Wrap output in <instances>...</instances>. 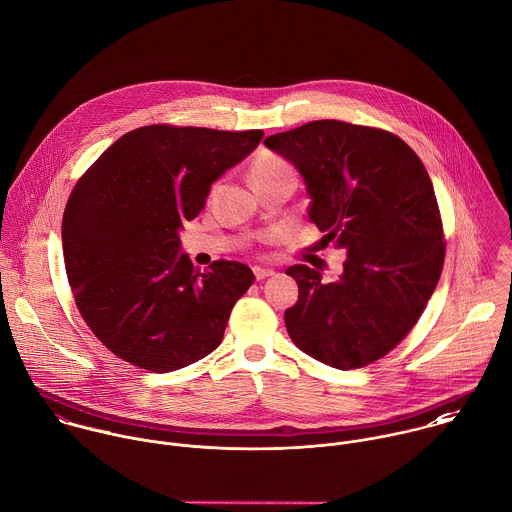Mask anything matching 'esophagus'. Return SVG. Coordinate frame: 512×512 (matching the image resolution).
Here are the masks:
<instances>
[{
	"label": "esophagus",
	"instance_id": "esophagus-1",
	"mask_svg": "<svg viewBox=\"0 0 512 512\" xmlns=\"http://www.w3.org/2000/svg\"><path fill=\"white\" fill-rule=\"evenodd\" d=\"M253 273H255V279H257V281H263V279H267V277H271V275H273V269L255 267V269H253Z\"/></svg>",
	"mask_w": 512,
	"mask_h": 512
}]
</instances>
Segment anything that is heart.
Returning <instances> with one entry per match:
<instances>
[{
  "label": "heart",
  "mask_w": 512,
  "mask_h": 512,
  "mask_svg": "<svg viewBox=\"0 0 512 512\" xmlns=\"http://www.w3.org/2000/svg\"><path fill=\"white\" fill-rule=\"evenodd\" d=\"M281 177L295 179V169L283 157L273 155V153H261L253 161V167H251L253 185L273 181V179H281Z\"/></svg>",
  "instance_id": "heart-1"
}]
</instances>
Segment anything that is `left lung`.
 <instances>
[{
  "mask_svg": "<svg viewBox=\"0 0 512 512\" xmlns=\"http://www.w3.org/2000/svg\"><path fill=\"white\" fill-rule=\"evenodd\" d=\"M307 183L321 245L345 249L343 275L293 265L299 301L287 333L309 357L359 369L393 351L417 325L443 271L445 233L431 177L395 133L335 119L269 135Z\"/></svg>",
  "mask_w": 512,
  "mask_h": 512,
  "instance_id": "left-lung-1",
  "label": "left lung"
}]
</instances>
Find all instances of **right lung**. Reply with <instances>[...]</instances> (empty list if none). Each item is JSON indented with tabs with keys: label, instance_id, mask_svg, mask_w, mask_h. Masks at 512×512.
<instances>
[{
	"label": "right lung",
	"instance_id": "obj_1",
	"mask_svg": "<svg viewBox=\"0 0 512 512\" xmlns=\"http://www.w3.org/2000/svg\"><path fill=\"white\" fill-rule=\"evenodd\" d=\"M261 139V129L145 125L75 183L61 221L65 273L83 321L119 359L169 373L219 347L255 275L225 259L195 271L179 229Z\"/></svg>",
	"mask_w": 512,
	"mask_h": 512
}]
</instances>
